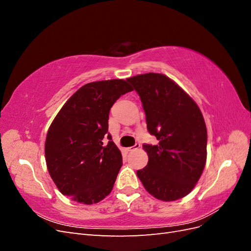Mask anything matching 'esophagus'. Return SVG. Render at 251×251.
Here are the masks:
<instances>
[{"label": "esophagus", "mask_w": 251, "mask_h": 251, "mask_svg": "<svg viewBox=\"0 0 251 251\" xmlns=\"http://www.w3.org/2000/svg\"><path fill=\"white\" fill-rule=\"evenodd\" d=\"M139 148H140V143H139V142H136L133 147L127 148V151H135V150H138Z\"/></svg>", "instance_id": "1"}]
</instances>
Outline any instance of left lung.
I'll list each match as a JSON object with an SVG mask.
<instances>
[{
  "label": "left lung",
  "mask_w": 251,
  "mask_h": 251,
  "mask_svg": "<svg viewBox=\"0 0 251 251\" xmlns=\"http://www.w3.org/2000/svg\"><path fill=\"white\" fill-rule=\"evenodd\" d=\"M138 93L148 131L157 146L144 143L149 162L137 176L155 198L174 201L192 192L206 162L207 131L197 103L176 82L159 73L126 79Z\"/></svg>",
  "instance_id": "1"
}]
</instances>
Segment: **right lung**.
<instances>
[{
  "instance_id": "add662e5",
  "label": "right lung",
  "mask_w": 251,
  "mask_h": 251,
  "mask_svg": "<svg viewBox=\"0 0 251 251\" xmlns=\"http://www.w3.org/2000/svg\"><path fill=\"white\" fill-rule=\"evenodd\" d=\"M132 90L124 79L89 82L58 112L47 133L45 156L63 195L93 204L111 193L123 156L108 132L109 113L114 102Z\"/></svg>"
}]
</instances>
